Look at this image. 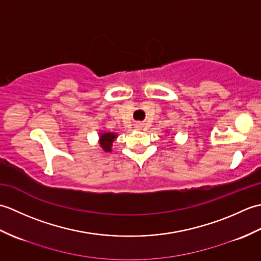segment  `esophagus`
Masks as SVG:
<instances>
[{
  "label": "esophagus",
  "mask_w": 261,
  "mask_h": 261,
  "mask_svg": "<svg viewBox=\"0 0 261 261\" xmlns=\"http://www.w3.org/2000/svg\"><path fill=\"white\" fill-rule=\"evenodd\" d=\"M136 127H137V129H141V124L140 123H137Z\"/></svg>",
  "instance_id": "1"
}]
</instances>
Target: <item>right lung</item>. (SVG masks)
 Returning <instances> with one entry per match:
<instances>
[{
    "instance_id": "1",
    "label": "right lung",
    "mask_w": 261,
    "mask_h": 261,
    "mask_svg": "<svg viewBox=\"0 0 261 261\" xmlns=\"http://www.w3.org/2000/svg\"><path fill=\"white\" fill-rule=\"evenodd\" d=\"M118 138V134L109 131H101L98 134V143L105 152H112L114 140Z\"/></svg>"
}]
</instances>
